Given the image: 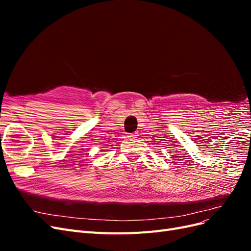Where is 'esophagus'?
Returning <instances> with one entry per match:
<instances>
[{"label":"esophagus","mask_w":251,"mask_h":251,"mask_svg":"<svg viewBox=\"0 0 251 251\" xmlns=\"http://www.w3.org/2000/svg\"><path fill=\"white\" fill-rule=\"evenodd\" d=\"M137 136H138V133L135 132V133H132V134H128L127 137H130V138L134 139V138H137Z\"/></svg>","instance_id":"1"}]
</instances>
